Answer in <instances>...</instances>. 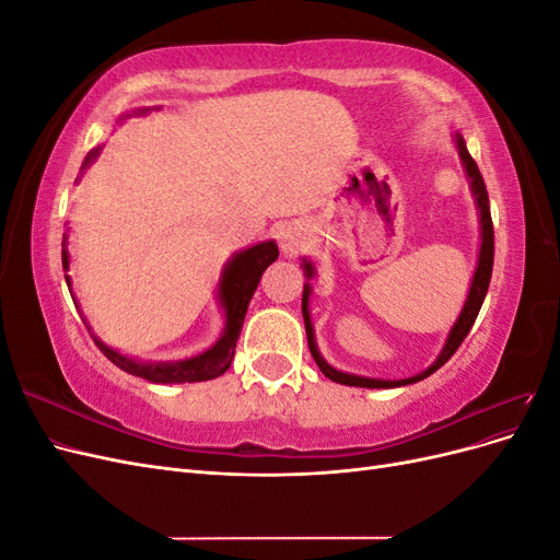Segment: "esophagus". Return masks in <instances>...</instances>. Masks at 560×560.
Returning <instances> with one entry per match:
<instances>
[{"label": "esophagus", "instance_id": "34e87169", "mask_svg": "<svg viewBox=\"0 0 560 560\" xmlns=\"http://www.w3.org/2000/svg\"><path fill=\"white\" fill-rule=\"evenodd\" d=\"M278 241H280V247H282L284 254H294V252H299L303 245H306V243H303L301 231L294 229V226H282V229L278 231Z\"/></svg>", "mask_w": 560, "mask_h": 560}]
</instances>
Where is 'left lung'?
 Listing matches in <instances>:
<instances>
[{"mask_svg":"<svg viewBox=\"0 0 560 560\" xmlns=\"http://www.w3.org/2000/svg\"><path fill=\"white\" fill-rule=\"evenodd\" d=\"M453 144L457 149V156H460V163L465 167V177L469 182V191L474 196V202H477V210H479V226H481V245H479V259H477V268H474V276H471V284H469V292L465 299V306L457 315L455 325L448 331L446 343L439 352V358L425 369L420 371V374L411 376V378H399V381H385V378H366V376H358V374H346V371H338L334 369L325 358H322L317 343H315V329H313V319H311V308H308V301H311V278L315 276V266L311 259L303 257L301 266H303V276H306V284H303V299H301V313H303V322H306V336H308V348L315 364L319 366L322 374H325L329 381L334 383H341V385H352V387H401V385H411L418 383L422 378L432 376L439 366H444L451 358L453 352L460 348V343L465 341V336L469 334L474 319H477L479 311H481V303L486 299L488 292V284H490V276H493V252H495V238H493V219H490V206H488V191H486V184L483 177L479 173L477 163L469 156L465 138L460 132L453 135Z\"/></svg>","mask_w":560,"mask_h":560,"instance_id":"1","label":"left lung"}]
</instances>
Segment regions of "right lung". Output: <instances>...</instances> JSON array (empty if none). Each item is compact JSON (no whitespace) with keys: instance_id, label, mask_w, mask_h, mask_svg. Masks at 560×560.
Segmentation results:
<instances>
[{"instance_id":"obj_1","label":"right lung","mask_w":560,"mask_h":560,"mask_svg":"<svg viewBox=\"0 0 560 560\" xmlns=\"http://www.w3.org/2000/svg\"><path fill=\"white\" fill-rule=\"evenodd\" d=\"M147 112H149V107H142V109H135L132 114H147ZM97 154H100V149L91 151L86 161H83V171H86V167L97 159ZM278 254L280 252H278L276 241H264V243H257V245H252L247 249L235 252L233 257L226 261V266L222 270V278H219V287H217L219 308L224 311L222 336L217 338L214 346L194 354V358L167 360V362L135 360V358H128V354H124V352L109 348L103 341V338L93 334L86 317H83V322H86V327L93 336V341L97 343V348L105 352V358L109 362H114L118 369L128 371V374H132V376H140L149 383H161V385H167V383H200V381L217 378V376H222L233 362L235 341H238V336H241L249 301H252L254 292H257V284L264 276V270L278 259ZM62 268H65L67 287H70V294H72V280H70V276H67V270H70L67 233L62 238Z\"/></svg>"}]
</instances>
